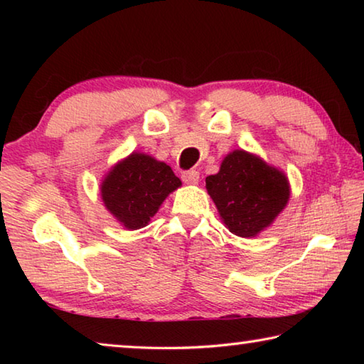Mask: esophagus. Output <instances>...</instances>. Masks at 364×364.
<instances>
[{
	"instance_id": "esophagus-1",
	"label": "esophagus",
	"mask_w": 364,
	"mask_h": 364,
	"mask_svg": "<svg viewBox=\"0 0 364 364\" xmlns=\"http://www.w3.org/2000/svg\"><path fill=\"white\" fill-rule=\"evenodd\" d=\"M181 180L186 184H197V183H199V171H197V170L183 171Z\"/></svg>"
}]
</instances>
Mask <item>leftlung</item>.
I'll return each instance as SVG.
<instances>
[{
  "mask_svg": "<svg viewBox=\"0 0 364 364\" xmlns=\"http://www.w3.org/2000/svg\"><path fill=\"white\" fill-rule=\"evenodd\" d=\"M207 193L225 226L241 237H255L286 207L291 188L287 176L255 154H228L217 175L205 178Z\"/></svg>",
  "mask_w": 364,
  "mask_h": 364,
  "instance_id": "1",
  "label": "left lung"
}]
</instances>
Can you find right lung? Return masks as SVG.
I'll use <instances>...</instances> for the list:
<instances>
[{"mask_svg":"<svg viewBox=\"0 0 364 364\" xmlns=\"http://www.w3.org/2000/svg\"><path fill=\"white\" fill-rule=\"evenodd\" d=\"M180 186V178L167 164L147 154L133 152L104 176L101 197L123 228L139 230L149 223L168 194Z\"/></svg>","mask_w":364,"mask_h":364,"instance_id":"obj_1","label":"right lung"}]
</instances>
